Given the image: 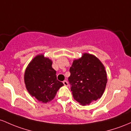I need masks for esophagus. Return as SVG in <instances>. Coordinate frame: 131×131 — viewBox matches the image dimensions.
<instances>
[{
    "mask_svg": "<svg viewBox=\"0 0 131 131\" xmlns=\"http://www.w3.org/2000/svg\"><path fill=\"white\" fill-rule=\"evenodd\" d=\"M63 83H64V86H68V85H69L68 82L66 81V80H64V81H63Z\"/></svg>",
    "mask_w": 131,
    "mask_h": 131,
    "instance_id": "1",
    "label": "esophagus"
}]
</instances>
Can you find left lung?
Masks as SVG:
<instances>
[{
	"label": "left lung",
	"mask_w": 131,
	"mask_h": 131,
	"mask_svg": "<svg viewBox=\"0 0 131 131\" xmlns=\"http://www.w3.org/2000/svg\"><path fill=\"white\" fill-rule=\"evenodd\" d=\"M69 82L75 100L81 105H89L103 94L107 83L105 67L93 54L83 53L74 59L69 70Z\"/></svg>",
	"instance_id": "8db88e82"
}]
</instances>
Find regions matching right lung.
I'll use <instances>...</instances> for the list:
<instances>
[{"instance_id":"1","label":"right lung","mask_w":131,"mask_h":131,"mask_svg":"<svg viewBox=\"0 0 131 131\" xmlns=\"http://www.w3.org/2000/svg\"><path fill=\"white\" fill-rule=\"evenodd\" d=\"M52 61L41 54L35 56L26 68L24 81L31 96L46 103L53 100L62 82L57 80L56 71L52 67Z\"/></svg>"}]
</instances>
